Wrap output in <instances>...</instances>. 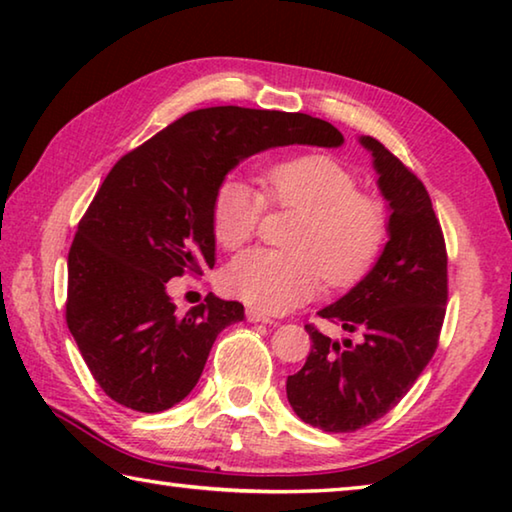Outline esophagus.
Segmentation results:
<instances>
[{
	"instance_id": "esophagus-1",
	"label": "esophagus",
	"mask_w": 512,
	"mask_h": 512,
	"mask_svg": "<svg viewBox=\"0 0 512 512\" xmlns=\"http://www.w3.org/2000/svg\"><path fill=\"white\" fill-rule=\"evenodd\" d=\"M246 318L250 320V323L277 325V320L273 316H268V314H264V311H259V309H246Z\"/></svg>"
}]
</instances>
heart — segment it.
<instances>
[{"instance_id":"1","label":"heart","mask_w":512,"mask_h":512,"mask_svg":"<svg viewBox=\"0 0 512 512\" xmlns=\"http://www.w3.org/2000/svg\"><path fill=\"white\" fill-rule=\"evenodd\" d=\"M264 196L239 178H225L212 201V232L219 246H244L262 223L264 198L298 210L289 237L293 250L253 248L225 266L228 296L280 314L307 302L325 277L329 287H350L384 250L388 214L377 196L359 192V180L339 160L305 153L273 164L262 176Z\"/></svg>"}]
</instances>
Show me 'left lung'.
Segmentation results:
<instances>
[{
    "label": "left lung",
    "mask_w": 512,
    "mask_h": 512,
    "mask_svg": "<svg viewBox=\"0 0 512 512\" xmlns=\"http://www.w3.org/2000/svg\"><path fill=\"white\" fill-rule=\"evenodd\" d=\"M359 142L391 207L388 241L357 287L318 311L359 341L341 345L305 325L311 352L287 379L298 418L329 433L357 431L397 406L436 352L447 307V248L429 192L375 137Z\"/></svg>",
    "instance_id": "8db88e82"
}]
</instances>
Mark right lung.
<instances>
[{
    "label": "right lung",
    "instance_id": "add662e5",
    "mask_svg": "<svg viewBox=\"0 0 512 512\" xmlns=\"http://www.w3.org/2000/svg\"><path fill=\"white\" fill-rule=\"evenodd\" d=\"M302 112L216 106L187 112L103 180L67 257L65 318L110 400L160 413L192 393L221 329L244 305L207 296L176 314L167 282L214 266L212 201L225 173L273 146H339Z\"/></svg>",
    "mask_w": 512,
    "mask_h": 512
}]
</instances>
